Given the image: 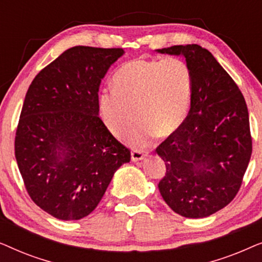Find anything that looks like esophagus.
Listing matches in <instances>:
<instances>
[{"mask_svg":"<svg viewBox=\"0 0 262 262\" xmlns=\"http://www.w3.org/2000/svg\"><path fill=\"white\" fill-rule=\"evenodd\" d=\"M145 154L141 151V150H132L131 151V159L134 162H137V161H141L144 159Z\"/></svg>","mask_w":262,"mask_h":262,"instance_id":"34e87169","label":"esophagus"}]
</instances>
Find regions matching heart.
<instances>
[{
  "instance_id": "b5f03b06",
  "label": "heart",
  "mask_w": 262,
  "mask_h": 262,
  "mask_svg": "<svg viewBox=\"0 0 262 262\" xmlns=\"http://www.w3.org/2000/svg\"><path fill=\"white\" fill-rule=\"evenodd\" d=\"M192 84L188 64L177 57L163 60H130L116 71L112 89L103 91L100 95L103 121L120 137L137 117L139 124L128 142L136 148H144L156 134L168 136L184 123L191 101Z\"/></svg>"
}]
</instances>
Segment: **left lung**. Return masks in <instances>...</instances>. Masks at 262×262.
<instances>
[{
    "mask_svg": "<svg viewBox=\"0 0 262 262\" xmlns=\"http://www.w3.org/2000/svg\"><path fill=\"white\" fill-rule=\"evenodd\" d=\"M157 52L184 56L193 80L188 116L156 148L166 163L160 193L174 212L207 217L235 198L252 156L246 100L202 46L174 45Z\"/></svg>",
    "mask_w": 262,
    "mask_h": 262,
    "instance_id": "left-lung-1",
    "label": "left lung"
}]
</instances>
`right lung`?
I'll list each match as a JSON object with an SVG mask.
<instances>
[{
	"mask_svg": "<svg viewBox=\"0 0 262 262\" xmlns=\"http://www.w3.org/2000/svg\"><path fill=\"white\" fill-rule=\"evenodd\" d=\"M124 50L75 46L34 77L15 135L31 199L62 221L88 216L131 152L99 117V87Z\"/></svg>",
	"mask_w": 262,
	"mask_h": 262,
	"instance_id": "right-lung-1",
	"label": "right lung"
}]
</instances>
